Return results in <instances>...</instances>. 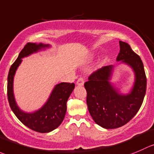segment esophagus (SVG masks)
Here are the masks:
<instances>
[{"label":"esophagus","mask_w":154,"mask_h":154,"mask_svg":"<svg viewBox=\"0 0 154 154\" xmlns=\"http://www.w3.org/2000/svg\"><path fill=\"white\" fill-rule=\"evenodd\" d=\"M84 84V79L83 78H79L77 81V85L79 86H82Z\"/></svg>","instance_id":"esophagus-1"}]
</instances>
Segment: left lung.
<instances>
[{
	"instance_id": "8db88e82",
	"label": "left lung",
	"mask_w": 154,
	"mask_h": 154,
	"mask_svg": "<svg viewBox=\"0 0 154 154\" xmlns=\"http://www.w3.org/2000/svg\"><path fill=\"white\" fill-rule=\"evenodd\" d=\"M117 65H125L134 73V82L126 93L112 83L115 65L98 70L84 83L86 104L95 123L107 129L121 127L130 121L141 107L146 93L147 79L141 58L127 43L120 41Z\"/></svg>"
}]
</instances>
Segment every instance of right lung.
<instances>
[{
    "mask_svg": "<svg viewBox=\"0 0 154 154\" xmlns=\"http://www.w3.org/2000/svg\"><path fill=\"white\" fill-rule=\"evenodd\" d=\"M50 48H52L50 44H27L10 67L7 78V97L13 112L25 126L41 133L52 132L60 126L66 113L67 101L75 85L69 83H58L53 87L47 101L41 108L32 112H26L22 110L16 102L13 91V81L16 71L22 62V59Z\"/></svg>",
    "mask_w": 154,
    "mask_h": 154,
    "instance_id": "add662e5",
    "label": "right lung"
}]
</instances>
